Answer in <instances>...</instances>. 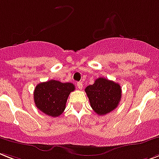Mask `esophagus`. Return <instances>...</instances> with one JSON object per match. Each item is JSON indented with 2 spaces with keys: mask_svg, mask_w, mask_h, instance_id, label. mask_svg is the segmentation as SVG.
<instances>
[{
  "mask_svg": "<svg viewBox=\"0 0 159 159\" xmlns=\"http://www.w3.org/2000/svg\"><path fill=\"white\" fill-rule=\"evenodd\" d=\"M77 87H78L79 89H83V84L81 83V82H78L77 83Z\"/></svg>",
  "mask_w": 159,
  "mask_h": 159,
  "instance_id": "esophagus-1",
  "label": "esophagus"
}]
</instances>
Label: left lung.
Returning <instances> with one entry per match:
<instances>
[{
    "label": "left lung",
    "instance_id": "obj_1",
    "mask_svg": "<svg viewBox=\"0 0 159 159\" xmlns=\"http://www.w3.org/2000/svg\"><path fill=\"white\" fill-rule=\"evenodd\" d=\"M85 92L91 107L99 116L113 111L121 98L120 84L102 77L97 79L92 85L87 86Z\"/></svg>",
    "mask_w": 159,
    "mask_h": 159
}]
</instances>
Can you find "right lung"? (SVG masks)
Wrapping results in <instances>:
<instances>
[{
	"label": "right lung",
	"instance_id": "1",
	"mask_svg": "<svg viewBox=\"0 0 159 159\" xmlns=\"http://www.w3.org/2000/svg\"><path fill=\"white\" fill-rule=\"evenodd\" d=\"M75 89L73 84L54 80L39 84L34 93L35 105L46 115L58 116L64 111L67 98Z\"/></svg>",
	"mask_w": 159,
	"mask_h": 159
}]
</instances>
